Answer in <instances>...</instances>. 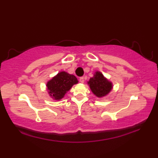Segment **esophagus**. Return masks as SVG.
<instances>
[{"instance_id":"obj_1","label":"esophagus","mask_w":158,"mask_h":158,"mask_svg":"<svg viewBox=\"0 0 158 158\" xmlns=\"http://www.w3.org/2000/svg\"><path fill=\"white\" fill-rule=\"evenodd\" d=\"M84 77H81L79 78V81H80V82H81V83H84Z\"/></svg>"}]
</instances>
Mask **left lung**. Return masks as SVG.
Here are the masks:
<instances>
[{
  "label": "left lung",
  "mask_w": 158,
  "mask_h": 158,
  "mask_svg": "<svg viewBox=\"0 0 158 158\" xmlns=\"http://www.w3.org/2000/svg\"><path fill=\"white\" fill-rule=\"evenodd\" d=\"M92 92L98 98H101L109 94L112 89L111 82L108 81L100 72H96L94 77L88 82Z\"/></svg>",
  "instance_id": "obj_1"
}]
</instances>
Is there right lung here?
<instances>
[{
  "label": "right lung",
  "instance_id": "obj_1",
  "mask_svg": "<svg viewBox=\"0 0 158 158\" xmlns=\"http://www.w3.org/2000/svg\"><path fill=\"white\" fill-rule=\"evenodd\" d=\"M78 83L77 77L66 72H60L47 82L48 93L55 100L62 98L69 90L75 84Z\"/></svg>",
  "mask_w": 158,
  "mask_h": 158
}]
</instances>
